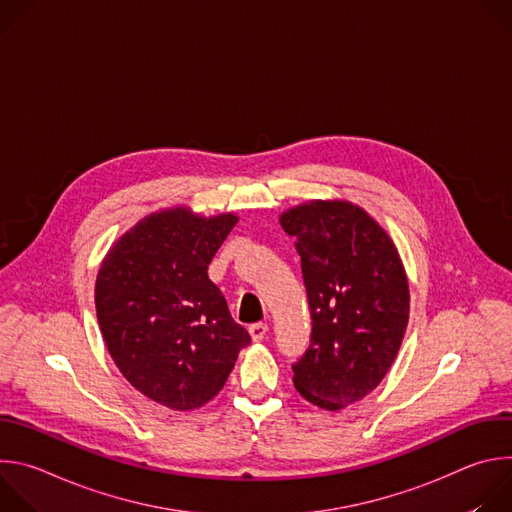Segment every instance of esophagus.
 <instances>
[{"mask_svg":"<svg viewBox=\"0 0 512 512\" xmlns=\"http://www.w3.org/2000/svg\"><path fill=\"white\" fill-rule=\"evenodd\" d=\"M249 334H251L253 342H261V340L267 336V324H261V322L251 324V326H249Z\"/></svg>","mask_w":512,"mask_h":512,"instance_id":"34e87169","label":"esophagus"}]
</instances>
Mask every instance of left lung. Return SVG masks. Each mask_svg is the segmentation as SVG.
<instances>
[{
	"mask_svg": "<svg viewBox=\"0 0 512 512\" xmlns=\"http://www.w3.org/2000/svg\"><path fill=\"white\" fill-rule=\"evenodd\" d=\"M296 239L312 314L304 356L291 364L310 403L338 411L389 373L409 322V283L395 243L346 200H312L281 214Z\"/></svg>",
	"mask_w": 512,
	"mask_h": 512,
	"instance_id": "left-lung-1",
	"label": "left lung"
}]
</instances>
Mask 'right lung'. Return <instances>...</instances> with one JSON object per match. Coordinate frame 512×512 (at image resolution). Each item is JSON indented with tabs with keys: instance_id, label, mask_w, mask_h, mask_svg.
I'll return each instance as SVG.
<instances>
[{
	"instance_id": "obj_1",
	"label": "right lung",
	"mask_w": 512,
	"mask_h": 512,
	"mask_svg": "<svg viewBox=\"0 0 512 512\" xmlns=\"http://www.w3.org/2000/svg\"><path fill=\"white\" fill-rule=\"evenodd\" d=\"M237 223L233 212H154L109 249L97 273L95 308L111 358L139 393L170 409H198L218 395L251 342L208 279Z\"/></svg>"
}]
</instances>
